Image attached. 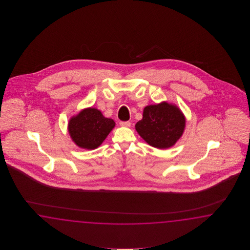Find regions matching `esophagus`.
<instances>
[{"label": "esophagus", "mask_w": 250, "mask_h": 250, "mask_svg": "<svg viewBox=\"0 0 250 250\" xmlns=\"http://www.w3.org/2000/svg\"><path fill=\"white\" fill-rule=\"evenodd\" d=\"M130 124V122H120V126L122 127H129Z\"/></svg>", "instance_id": "obj_1"}]
</instances>
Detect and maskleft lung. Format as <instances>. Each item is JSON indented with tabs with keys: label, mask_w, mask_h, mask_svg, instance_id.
<instances>
[{
	"label": "left lung",
	"mask_w": 250,
	"mask_h": 250,
	"mask_svg": "<svg viewBox=\"0 0 250 250\" xmlns=\"http://www.w3.org/2000/svg\"><path fill=\"white\" fill-rule=\"evenodd\" d=\"M186 120L178 107L163 102L145 107L143 118L136 130L146 143L155 148H169L181 138Z\"/></svg>",
	"instance_id": "obj_1"
}]
</instances>
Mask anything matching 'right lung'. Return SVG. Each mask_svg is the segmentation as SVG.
<instances>
[{
  "label": "right lung",
  "mask_w": 250,
  "mask_h": 250,
  "mask_svg": "<svg viewBox=\"0 0 250 250\" xmlns=\"http://www.w3.org/2000/svg\"><path fill=\"white\" fill-rule=\"evenodd\" d=\"M115 126L112 119L105 118L96 108H86L69 120L70 138L81 148L96 149Z\"/></svg>",
  "instance_id": "right-lung-1"
}]
</instances>
